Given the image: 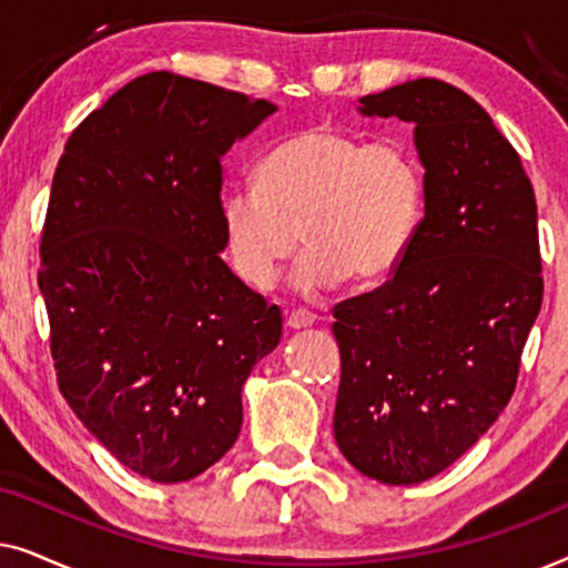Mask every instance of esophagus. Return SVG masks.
Masks as SVG:
<instances>
[{
	"instance_id": "1",
	"label": "esophagus",
	"mask_w": 568,
	"mask_h": 568,
	"mask_svg": "<svg viewBox=\"0 0 568 568\" xmlns=\"http://www.w3.org/2000/svg\"><path fill=\"white\" fill-rule=\"evenodd\" d=\"M315 323V315L305 313V310H294V313L286 315V328L290 331H302V328H310V325Z\"/></svg>"
}]
</instances>
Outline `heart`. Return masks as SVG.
Returning <instances> with one entry per match:
<instances>
[{"label": "heart", "mask_w": 568, "mask_h": 568, "mask_svg": "<svg viewBox=\"0 0 568 568\" xmlns=\"http://www.w3.org/2000/svg\"><path fill=\"white\" fill-rule=\"evenodd\" d=\"M426 181L406 139H362L313 126L278 139L255 183L222 199V230L237 276L268 290L302 243L294 292L315 297L354 276L393 274L424 222Z\"/></svg>", "instance_id": "heart-1"}]
</instances>
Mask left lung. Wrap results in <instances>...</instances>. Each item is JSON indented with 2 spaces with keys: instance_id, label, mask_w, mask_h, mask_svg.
I'll list each match as a JSON object with an SVG mask.
<instances>
[{
  "instance_id": "left-lung-1",
  "label": "left lung",
  "mask_w": 568,
  "mask_h": 568,
  "mask_svg": "<svg viewBox=\"0 0 568 568\" xmlns=\"http://www.w3.org/2000/svg\"><path fill=\"white\" fill-rule=\"evenodd\" d=\"M359 103L414 123L426 206L395 274L333 310V437L364 476L414 486L468 453L515 393L542 302L538 206L515 146L463 90L422 77Z\"/></svg>"
}]
</instances>
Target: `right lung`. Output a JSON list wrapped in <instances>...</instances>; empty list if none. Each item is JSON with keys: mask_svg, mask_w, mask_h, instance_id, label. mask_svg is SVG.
Masks as SVG:
<instances>
[{"mask_svg": "<svg viewBox=\"0 0 568 568\" xmlns=\"http://www.w3.org/2000/svg\"><path fill=\"white\" fill-rule=\"evenodd\" d=\"M276 105L173 72L131 80L72 131L41 286L59 390L139 476L183 484L235 445L243 385L282 313L222 261V158Z\"/></svg>", "mask_w": 568, "mask_h": 568, "instance_id": "add662e5", "label": "right lung"}]
</instances>
